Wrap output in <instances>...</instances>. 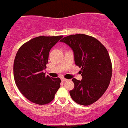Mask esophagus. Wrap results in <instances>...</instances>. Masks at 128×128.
I'll list each match as a JSON object with an SVG mask.
<instances>
[{
    "label": "esophagus",
    "instance_id": "esophagus-1",
    "mask_svg": "<svg viewBox=\"0 0 128 128\" xmlns=\"http://www.w3.org/2000/svg\"><path fill=\"white\" fill-rule=\"evenodd\" d=\"M61 81L62 82H66V81H68V79H66V78H62Z\"/></svg>",
    "mask_w": 128,
    "mask_h": 128
}]
</instances>
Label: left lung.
Masks as SVG:
<instances>
[{
  "instance_id": "1",
  "label": "left lung",
  "mask_w": 128,
  "mask_h": 128,
  "mask_svg": "<svg viewBox=\"0 0 128 128\" xmlns=\"http://www.w3.org/2000/svg\"><path fill=\"white\" fill-rule=\"evenodd\" d=\"M74 54L76 66L81 68L82 79L72 78L74 88L69 93L72 100L87 106L97 101L109 86L112 64L108 51L97 39L84 34L68 36L60 40Z\"/></svg>"
}]
</instances>
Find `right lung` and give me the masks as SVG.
I'll list each match as a JSON object with an SVG mask.
<instances>
[{
  "mask_svg": "<svg viewBox=\"0 0 128 128\" xmlns=\"http://www.w3.org/2000/svg\"><path fill=\"white\" fill-rule=\"evenodd\" d=\"M63 36H38L18 50L14 63L15 84L26 98L34 104H46L54 98L60 79L46 76L49 52Z\"/></svg>",
  "mask_w": 128,
  "mask_h": 128,
  "instance_id": "obj_1",
  "label": "right lung"
}]
</instances>
